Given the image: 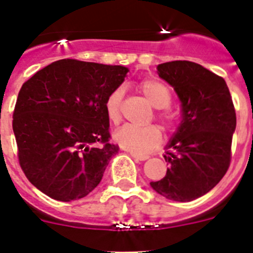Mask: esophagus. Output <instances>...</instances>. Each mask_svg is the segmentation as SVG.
<instances>
[{
  "label": "esophagus",
  "mask_w": 253,
  "mask_h": 253,
  "mask_svg": "<svg viewBox=\"0 0 253 253\" xmlns=\"http://www.w3.org/2000/svg\"><path fill=\"white\" fill-rule=\"evenodd\" d=\"M131 157H133L135 161H138V162H139V161H146L149 158L148 156H138V154H133V153H131Z\"/></svg>",
  "instance_id": "1"
}]
</instances>
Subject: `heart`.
<instances>
[{
	"mask_svg": "<svg viewBox=\"0 0 253 253\" xmlns=\"http://www.w3.org/2000/svg\"><path fill=\"white\" fill-rule=\"evenodd\" d=\"M138 90L148 100L149 104L156 107V118L163 129L171 131L176 125V115L169 109L172 102V91L166 84L157 78H144L138 84ZM124 91L118 87L107 95L105 100V113L111 124L122 122V106ZM114 140L122 148L138 156H146L157 148L162 143V133L156 125L148 126H134L124 125L114 134Z\"/></svg>",
	"mask_w": 253,
	"mask_h": 253,
	"instance_id": "obj_1",
	"label": "heart"
}]
</instances>
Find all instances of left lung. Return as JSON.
Wrapping results in <instances>:
<instances>
[{
    "label": "left lung",
    "instance_id": "obj_1",
    "mask_svg": "<svg viewBox=\"0 0 253 253\" xmlns=\"http://www.w3.org/2000/svg\"><path fill=\"white\" fill-rule=\"evenodd\" d=\"M180 97L182 122L169 140L166 176L152 189L173 202H191L222 180L232 158L236 110L223 77L189 60L157 67Z\"/></svg>",
    "mask_w": 253,
    "mask_h": 253
}]
</instances>
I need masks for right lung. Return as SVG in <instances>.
Instances as JSON below:
<instances>
[{
  "label": "right lung",
  "instance_id": "right-lung-1",
  "mask_svg": "<svg viewBox=\"0 0 253 253\" xmlns=\"http://www.w3.org/2000/svg\"><path fill=\"white\" fill-rule=\"evenodd\" d=\"M126 73L122 66L60 59L21 86L12 119L19 165L49 198L77 200L100 184L119 151L109 142L105 100Z\"/></svg>",
  "mask_w": 253,
  "mask_h": 253
}]
</instances>
